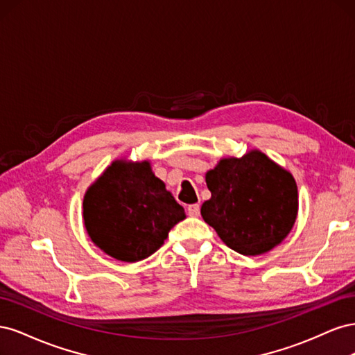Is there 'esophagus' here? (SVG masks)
I'll list each match as a JSON object with an SVG mask.
<instances>
[{
  "label": "esophagus",
  "mask_w": 355,
  "mask_h": 355,
  "mask_svg": "<svg viewBox=\"0 0 355 355\" xmlns=\"http://www.w3.org/2000/svg\"><path fill=\"white\" fill-rule=\"evenodd\" d=\"M187 211L191 218H197L200 216V206L198 204H191V206H188Z\"/></svg>",
  "instance_id": "1"
}]
</instances>
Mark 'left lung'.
Returning a JSON list of instances; mask_svg holds the SVG:
<instances>
[{"mask_svg": "<svg viewBox=\"0 0 355 355\" xmlns=\"http://www.w3.org/2000/svg\"><path fill=\"white\" fill-rule=\"evenodd\" d=\"M210 200L204 222L230 249L244 256L272 250L292 231L299 200L293 175L259 149L225 157L206 173Z\"/></svg>", "mask_w": 355, "mask_h": 355, "instance_id": "obj_1", "label": "left lung"}]
</instances>
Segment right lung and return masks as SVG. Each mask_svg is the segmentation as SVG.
Wrapping results in <instances>:
<instances>
[{
    "mask_svg": "<svg viewBox=\"0 0 355 355\" xmlns=\"http://www.w3.org/2000/svg\"><path fill=\"white\" fill-rule=\"evenodd\" d=\"M185 218L149 159H114L83 200L85 232L96 247L121 262H139L155 253Z\"/></svg>",
    "mask_w": 355,
    "mask_h": 355,
    "instance_id": "1",
    "label": "right lung"
}]
</instances>
